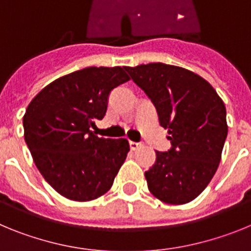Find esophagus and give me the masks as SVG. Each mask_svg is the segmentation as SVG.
Wrapping results in <instances>:
<instances>
[{
  "mask_svg": "<svg viewBox=\"0 0 251 251\" xmlns=\"http://www.w3.org/2000/svg\"><path fill=\"white\" fill-rule=\"evenodd\" d=\"M129 146H130V150L133 151H137L139 150V148L142 147V142H133V141H129Z\"/></svg>",
  "mask_w": 251,
  "mask_h": 251,
  "instance_id": "esophagus-1",
  "label": "esophagus"
}]
</instances>
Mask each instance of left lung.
Instances as JSON below:
<instances>
[{
	"label": "left lung",
	"mask_w": 251,
	"mask_h": 251,
	"mask_svg": "<svg viewBox=\"0 0 251 251\" xmlns=\"http://www.w3.org/2000/svg\"><path fill=\"white\" fill-rule=\"evenodd\" d=\"M124 69L156 106L171 142L167 152L156 151L154 165L146 171L148 190L166 203L190 202L220 163L227 136L225 104L205 79L187 69L163 63Z\"/></svg>",
	"instance_id": "left-lung-1"
}]
</instances>
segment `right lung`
<instances>
[{"instance_id":"right-lung-1","label":"right lung","mask_w":251,"mask_h":251,"mask_svg":"<svg viewBox=\"0 0 251 251\" xmlns=\"http://www.w3.org/2000/svg\"><path fill=\"white\" fill-rule=\"evenodd\" d=\"M128 80L121 66H90L54 80L28 104L26 145L40 174L61 196L90 201L112 187L129 143L99 138L90 128L104 118L109 93Z\"/></svg>"}]
</instances>
